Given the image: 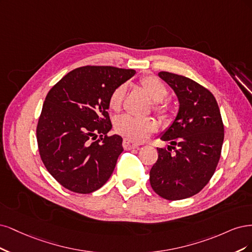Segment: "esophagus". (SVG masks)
Returning a JSON list of instances; mask_svg holds the SVG:
<instances>
[{"label": "esophagus", "instance_id": "1", "mask_svg": "<svg viewBox=\"0 0 252 252\" xmlns=\"http://www.w3.org/2000/svg\"><path fill=\"white\" fill-rule=\"evenodd\" d=\"M123 145H124L125 150H133V149H136L139 147L140 143H138L132 139H128V138H125Z\"/></svg>", "mask_w": 252, "mask_h": 252}]
</instances>
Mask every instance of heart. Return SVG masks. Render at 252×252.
I'll return each mask as SVG.
<instances>
[{
    "mask_svg": "<svg viewBox=\"0 0 252 252\" xmlns=\"http://www.w3.org/2000/svg\"><path fill=\"white\" fill-rule=\"evenodd\" d=\"M140 86L154 100L153 110L161 116L168 114V105L165 101L168 98L167 87L154 75L142 76L139 80ZM126 92V85L120 84L111 91L108 97L109 108L117 112L123 105L125 95ZM115 131L128 139L134 141H141L155 131L156 121L150 117H136L132 115H121L116 118L114 123Z\"/></svg>",
    "mask_w": 252,
    "mask_h": 252,
    "instance_id": "b5f03b06",
    "label": "heart"
}]
</instances>
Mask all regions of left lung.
I'll return each mask as SVG.
<instances>
[{
	"mask_svg": "<svg viewBox=\"0 0 252 252\" xmlns=\"http://www.w3.org/2000/svg\"><path fill=\"white\" fill-rule=\"evenodd\" d=\"M179 99V112L160 139L158 159L150 172L152 189L160 197L176 201L204 189L221 157L224 125L213 93L194 80L162 71L158 74Z\"/></svg>",
	"mask_w": 252,
	"mask_h": 252,
	"instance_id": "obj_1",
	"label": "left lung"
}]
</instances>
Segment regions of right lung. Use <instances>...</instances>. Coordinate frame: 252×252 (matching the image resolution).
<instances>
[{
    "mask_svg": "<svg viewBox=\"0 0 252 252\" xmlns=\"http://www.w3.org/2000/svg\"><path fill=\"white\" fill-rule=\"evenodd\" d=\"M135 73L84 66L69 72L48 92L36 126L37 147L47 170L64 189L90 193L109 180L124 148L120 136H108L112 127L108 97Z\"/></svg>",
    "mask_w": 252,
    "mask_h": 252,
    "instance_id": "1",
    "label": "right lung"
}]
</instances>
